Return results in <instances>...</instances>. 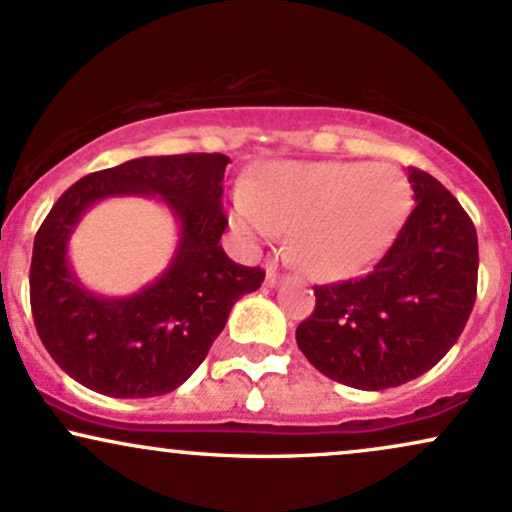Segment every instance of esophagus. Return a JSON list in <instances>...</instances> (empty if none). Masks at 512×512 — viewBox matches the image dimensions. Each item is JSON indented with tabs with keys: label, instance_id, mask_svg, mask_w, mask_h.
Wrapping results in <instances>:
<instances>
[{
	"label": "esophagus",
	"instance_id": "esophagus-1",
	"mask_svg": "<svg viewBox=\"0 0 512 512\" xmlns=\"http://www.w3.org/2000/svg\"><path fill=\"white\" fill-rule=\"evenodd\" d=\"M264 284H267L269 289H274V286L279 284V274H276L274 267H267V276H264Z\"/></svg>",
	"mask_w": 512,
	"mask_h": 512
}]
</instances>
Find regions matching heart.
Returning a JSON list of instances; mask_svg holds the SVG:
<instances>
[{"mask_svg": "<svg viewBox=\"0 0 512 512\" xmlns=\"http://www.w3.org/2000/svg\"><path fill=\"white\" fill-rule=\"evenodd\" d=\"M409 197L402 170L387 163H276L260 190L236 192L233 226L245 240H272L293 226L296 262L317 279H344L387 248Z\"/></svg>", "mask_w": 512, "mask_h": 512, "instance_id": "obj_1", "label": "heart"}]
</instances>
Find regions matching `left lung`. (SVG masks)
<instances>
[{"label":"left lung","instance_id":"left-lung-1","mask_svg":"<svg viewBox=\"0 0 512 512\" xmlns=\"http://www.w3.org/2000/svg\"><path fill=\"white\" fill-rule=\"evenodd\" d=\"M414 209L366 276L315 286L298 349L337 383L385 390L419 378L452 349L477 298L474 223L433 175L409 168Z\"/></svg>","mask_w":512,"mask_h":512}]
</instances>
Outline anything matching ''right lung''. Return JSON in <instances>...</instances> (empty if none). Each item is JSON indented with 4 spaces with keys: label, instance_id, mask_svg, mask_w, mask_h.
Masks as SVG:
<instances>
[{
    "label": "right lung",
    "instance_id": "add662e5",
    "mask_svg": "<svg viewBox=\"0 0 512 512\" xmlns=\"http://www.w3.org/2000/svg\"><path fill=\"white\" fill-rule=\"evenodd\" d=\"M223 154L142 156L74 182L33 243L31 308L45 349L69 378L108 397H156L190 378L226 327L228 313L264 281L223 252ZM156 196L179 226L169 267L132 297L80 284L68 240L103 198Z\"/></svg>",
    "mask_w": 512,
    "mask_h": 512
}]
</instances>
